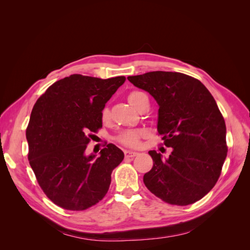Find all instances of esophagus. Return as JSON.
<instances>
[{"mask_svg":"<svg viewBox=\"0 0 250 250\" xmlns=\"http://www.w3.org/2000/svg\"><path fill=\"white\" fill-rule=\"evenodd\" d=\"M124 154H125V157H134L139 155V152H135V151H130V150H125Z\"/></svg>","mask_w":250,"mask_h":250,"instance_id":"obj_1","label":"esophagus"}]
</instances>
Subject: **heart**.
Here are the masks:
<instances>
[{"mask_svg": "<svg viewBox=\"0 0 250 250\" xmlns=\"http://www.w3.org/2000/svg\"><path fill=\"white\" fill-rule=\"evenodd\" d=\"M146 100H148V96L145 93L139 92V90H134V92H131L129 95H128V101H129V103L135 109H138L142 105V103ZM108 117H109V109L107 106H105L101 110V119L103 121H106ZM143 134H144L143 130L129 129V130H125L121 132L118 135L117 140L125 146L137 147L139 145L140 139Z\"/></svg>", "mask_w": 250, "mask_h": 250, "instance_id": "heart-1", "label": "heart"}]
</instances>
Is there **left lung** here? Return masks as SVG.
I'll use <instances>...</instances> for the list:
<instances>
[{
    "mask_svg": "<svg viewBox=\"0 0 250 250\" xmlns=\"http://www.w3.org/2000/svg\"><path fill=\"white\" fill-rule=\"evenodd\" d=\"M157 102V131L172 152L149 151L153 167L144 175L148 190L165 202L188 206L216 185L228 154L226 126L214 97L183 73L155 71L128 76Z\"/></svg>",
    "mask_w": 250,
    "mask_h": 250,
    "instance_id": "obj_1",
    "label": "left lung"
}]
</instances>
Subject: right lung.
Wrapping results in <instances>:
<instances>
[{"label":"right lung","mask_w":250,"mask_h":250,"mask_svg":"<svg viewBox=\"0 0 250 250\" xmlns=\"http://www.w3.org/2000/svg\"><path fill=\"white\" fill-rule=\"evenodd\" d=\"M125 80L73 74L53 83L34 104L26 130L28 160L43 193L56 206L83 210L106 195L123 151L113 144L99 156L85 150L92 133L102 127L101 110Z\"/></svg>","instance_id":"add662e5"}]
</instances>
